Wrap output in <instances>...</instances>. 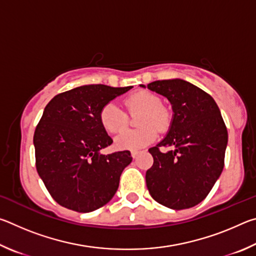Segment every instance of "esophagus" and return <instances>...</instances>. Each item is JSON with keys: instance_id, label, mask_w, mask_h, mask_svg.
<instances>
[{"instance_id": "obj_1", "label": "esophagus", "mask_w": 256, "mask_h": 256, "mask_svg": "<svg viewBox=\"0 0 256 256\" xmlns=\"http://www.w3.org/2000/svg\"><path fill=\"white\" fill-rule=\"evenodd\" d=\"M138 154V150H132L131 151V156H132L133 158H136Z\"/></svg>"}]
</instances>
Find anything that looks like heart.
I'll list each match as a JSON object with an SVG mask.
<instances>
[{
	"instance_id": "heart-1",
	"label": "heart",
	"mask_w": 256,
	"mask_h": 256,
	"mask_svg": "<svg viewBox=\"0 0 256 256\" xmlns=\"http://www.w3.org/2000/svg\"><path fill=\"white\" fill-rule=\"evenodd\" d=\"M125 106L130 112L141 110L138 120L140 128L124 130L115 138V144L120 149L138 150L150 144L157 138V127L160 131L168 128L170 115L166 108L160 106V98L148 90H138L125 99ZM102 128L110 133L122 130L126 123L125 112L114 102H107L99 112Z\"/></svg>"
}]
</instances>
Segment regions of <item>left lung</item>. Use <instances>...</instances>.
<instances>
[{
  "label": "left lung",
  "instance_id": "1",
  "mask_svg": "<svg viewBox=\"0 0 256 256\" xmlns=\"http://www.w3.org/2000/svg\"><path fill=\"white\" fill-rule=\"evenodd\" d=\"M146 88L167 98L172 108L167 134L149 149L154 164L146 172V188L160 204L188 209L204 200L222 174L226 125L214 99L188 81L158 80ZM162 146L171 150L162 153Z\"/></svg>",
  "mask_w": 256,
  "mask_h": 256
}]
</instances>
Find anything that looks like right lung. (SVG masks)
Wrapping results in <instances>:
<instances>
[{
  "instance_id": "1",
  "label": "right lung",
  "mask_w": 256,
  "mask_h": 256,
  "mask_svg": "<svg viewBox=\"0 0 256 256\" xmlns=\"http://www.w3.org/2000/svg\"><path fill=\"white\" fill-rule=\"evenodd\" d=\"M130 89L131 86H81L47 104L34 134L36 168L60 206L86 214L115 196L120 174L132 157L128 150L100 152L112 140L99 120V112Z\"/></svg>"
}]
</instances>
